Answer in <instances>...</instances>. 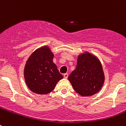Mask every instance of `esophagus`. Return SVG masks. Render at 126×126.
<instances>
[{
  "instance_id": "esophagus-1",
  "label": "esophagus",
  "mask_w": 126,
  "mask_h": 126,
  "mask_svg": "<svg viewBox=\"0 0 126 126\" xmlns=\"http://www.w3.org/2000/svg\"><path fill=\"white\" fill-rule=\"evenodd\" d=\"M68 76H69V75H68V73H65V74L63 75V77H64L65 79H67V78H68Z\"/></svg>"
}]
</instances>
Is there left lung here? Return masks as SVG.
<instances>
[{
  "label": "left lung",
  "instance_id": "8db88e82",
  "mask_svg": "<svg viewBox=\"0 0 126 126\" xmlns=\"http://www.w3.org/2000/svg\"><path fill=\"white\" fill-rule=\"evenodd\" d=\"M68 80L75 92L80 95L90 96L97 93L105 80L99 60L91 53L80 55L77 67L69 75Z\"/></svg>",
  "mask_w": 126,
  "mask_h": 126
}]
</instances>
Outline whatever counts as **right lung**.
I'll return each mask as SVG.
<instances>
[{"instance_id": "1", "label": "right lung", "mask_w": 126, "mask_h": 126, "mask_svg": "<svg viewBox=\"0 0 126 126\" xmlns=\"http://www.w3.org/2000/svg\"><path fill=\"white\" fill-rule=\"evenodd\" d=\"M53 54L47 46L36 49L27 60L24 77L28 88L38 94H47L63 79L53 62Z\"/></svg>"}]
</instances>
